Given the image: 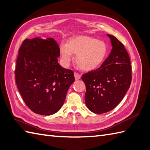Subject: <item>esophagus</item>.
I'll return each mask as SVG.
<instances>
[{"label":"esophagus","instance_id":"1","mask_svg":"<svg viewBox=\"0 0 150 150\" xmlns=\"http://www.w3.org/2000/svg\"><path fill=\"white\" fill-rule=\"evenodd\" d=\"M74 77H75V79L76 80H78V79H79L81 78V75L78 74V72H74Z\"/></svg>","mask_w":150,"mask_h":150}]
</instances>
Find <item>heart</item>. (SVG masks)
Wrapping results in <instances>:
<instances>
[{"label":"heart","mask_w":150,"mask_h":150,"mask_svg":"<svg viewBox=\"0 0 150 150\" xmlns=\"http://www.w3.org/2000/svg\"><path fill=\"white\" fill-rule=\"evenodd\" d=\"M59 52L63 64L68 65L76 56V62L82 71H91L98 68L105 60L108 46L105 42L87 35L72 37L67 44H62Z\"/></svg>","instance_id":"heart-1"}]
</instances>
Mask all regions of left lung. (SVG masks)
I'll list each match as a JSON object with an SVG mask.
<instances>
[{
    "label": "left lung",
    "instance_id": "left-lung-1",
    "mask_svg": "<svg viewBox=\"0 0 150 150\" xmlns=\"http://www.w3.org/2000/svg\"><path fill=\"white\" fill-rule=\"evenodd\" d=\"M112 48L98 69L83 74L86 87L85 101L88 109L102 114L117 107L130 87L131 65L124 45L115 36L108 34Z\"/></svg>",
    "mask_w": 150,
    "mask_h": 150
}]
</instances>
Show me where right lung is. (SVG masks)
<instances>
[{"label":"right lung","mask_w":150,"mask_h":150,"mask_svg":"<svg viewBox=\"0 0 150 150\" xmlns=\"http://www.w3.org/2000/svg\"><path fill=\"white\" fill-rule=\"evenodd\" d=\"M59 47L53 38L26 39L19 50L15 81L24 103L35 113L57 112L74 81V72L57 63Z\"/></svg>","instance_id":"add662e5"}]
</instances>
